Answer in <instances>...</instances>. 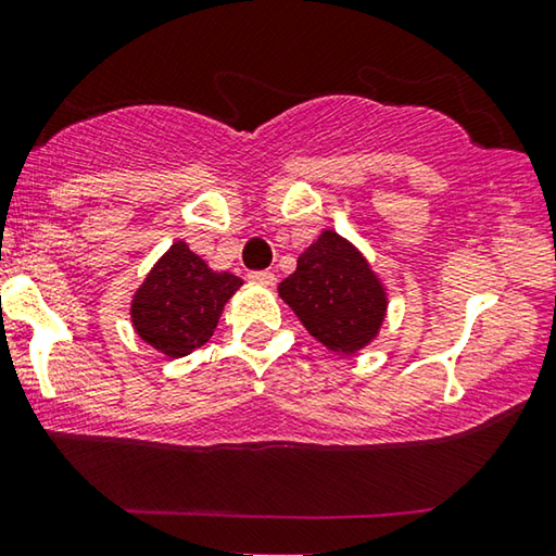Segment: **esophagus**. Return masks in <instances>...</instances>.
<instances>
[{"instance_id":"obj_1","label":"esophagus","mask_w":556,"mask_h":556,"mask_svg":"<svg viewBox=\"0 0 556 556\" xmlns=\"http://www.w3.org/2000/svg\"><path fill=\"white\" fill-rule=\"evenodd\" d=\"M250 279L254 285H262V287H275L277 285V277L271 275V271L262 269V271H250Z\"/></svg>"}]
</instances>
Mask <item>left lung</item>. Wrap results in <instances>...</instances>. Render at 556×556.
I'll return each instance as SVG.
<instances>
[{"label": "left lung", "mask_w": 556, "mask_h": 556, "mask_svg": "<svg viewBox=\"0 0 556 556\" xmlns=\"http://www.w3.org/2000/svg\"><path fill=\"white\" fill-rule=\"evenodd\" d=\"M279 296L306 331L337 354L371 344L387 317V289L350 239L325 229L279 285Z\"/></svg>", "instance_id": "1"}]
</instances>
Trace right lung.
<instances>
[{
  "mask_svg": "<svg viewBox=\"0 0 556 556\" xmlns=\"http://www.w3.org/2000/svg\"><path fill=\"white\" fill-rule=\"evenodd\" d=\"M244 281L214 271L187 242H174L131 296V327L172 359L210 342L225 304Z\"/></svg>",
  "mask_w": 556,
  "mask_h": 556,
  "instance_id": "add662e5",
  "label": "right lung"
}]
</instances>
